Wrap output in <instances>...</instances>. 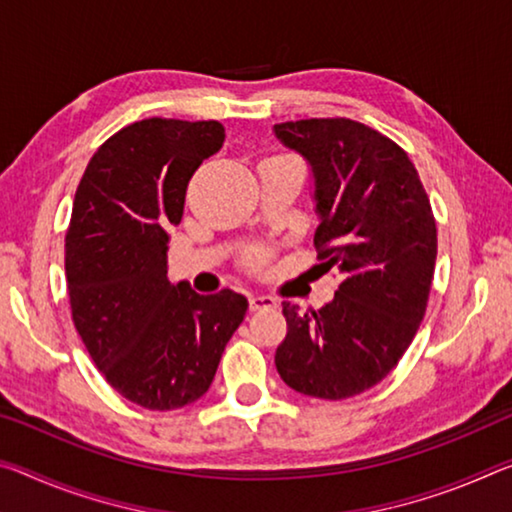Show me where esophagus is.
I'll return each instance as SVG.
<instances>
[{"label": "esophagus", "instance_id": "esophagus-1", "mask_svg": "<svg viewBox=\"0 0 512 512\" xmlns=\"http://www.w3.org/2000/svg\"><path fill=\"white\" fill-rule=\"evenodd\" d=\"M250 310L257 312V310H269V307L278 305V300L273 296H250Z\"/></svg>", "mask_w": 512, "mask_h": 512}]
</instances>
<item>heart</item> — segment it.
<instances>
[{
	"mask_svg": "<svg viewBox=\"0 0 512 512\" xmlns=\"http://www.w3.org/2000/svg\"><path fill=\"white\" fill-rule=\"evenodd\" d=\"M264 259H266L264 253H255L253 257H250V262H253L255 266H259V264H264Z\"/></svg>",
	"mask_w": 512,
	"mask_h": 512,
	"instance_id": "obj_1",
	"label": "heart"
}]
</instances>
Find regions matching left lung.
<instances>
[{"label": "left lung", "instance_id": "obj_1", "mask_svg": "<svg viewBox=\"0 0 512 512\" xmlns=\"http://www.w3.org/2000/svg\"><path fill=\"white\" fill-rule=\"evenodd\" d=\"M273 132L310 164L314 246L342 278L321 310L282 303L275 367L296 392L342 401L378 385L417 335L437 257L431 202L408 154L367 125L310 118Z\"/></svg>", "mask_w": 512, "mask_h": 512}]
</instances>
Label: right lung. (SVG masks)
I'll return each mask as SVG.
<instances>
[{
  "label": "right lung",
  "mask_w": 512,
  "mask_h": 512,
  "mask_svg": "<svg viewBox=\"0 0 512 512\" xmlns=\"http://www.w3.org/2000/svg\"><path fill=\"white\" fill-rule=\"evenodd\" d=\"M223 141L216 120H141L93 154L75 193L66 234L72 321L107 383L141 408L198 401L248 310L237 291L200 296L166 275L186 186Z\"/></svg>",
  "instance_id": "1"
}]
</instances>
